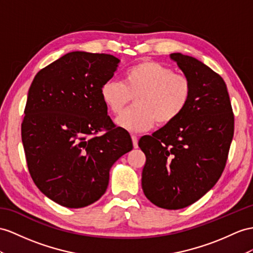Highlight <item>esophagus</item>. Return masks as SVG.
I'll list each match as a JSON object with an SVG mask.
<instances>
[{"instance_id":"obj_1","label":"esophagus","mask_w":253,"mask_h":253,"mask_svg":"<svg viewBox=\"0 0 253 253\" xmlns=\"http://www.w3.org/2000/svg\"><path fill=\"white\" fill-rule=\"evenodd\" d=\"M131 140H132V144L134 148H138V138L135 135H131Z\"/></svg>"}]
</instances>
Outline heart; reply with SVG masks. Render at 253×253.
I'll return each instance as SVG.
<instances>
[{
  "label": "heart",
  "instance_id": "b5f03b06",
  "mask_svg": "<svg viewBox=\"0 0 253 253\" xmlns=\"http://www.w3.org/2000/svg\"><path fill=\"white\" fill-rule=\"evenodd\" d=\"M191 94L188 78L154 61L129 67L123 75V83L108 80L100 86L101 100L113 114L121 113L135 97V106L115 121L119 127L130 132L146 131L155 122L159 126L171 124L185 111Z\"/></svg>",
  "mask_w": 253,
  "mask_h": 253
}]
</instances>
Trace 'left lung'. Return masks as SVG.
<instances>
[{
  "instance_id": "1",
  "label": "left lung",
  "mask_w": 253,
  "mask_h": 253,
  "mask_svg": "<svg viewBox=\"0 0 253 253\" xmlns=\"http://www.w3.org/2000/svg\"><path fill=\"white\" fill-rule=\"evenodd\" d=\"M170 59L191 82L188 106L178 118L139 146L145 154L142 189L161 209L179 210L209 192L224 170L234 134V115L225 82L192 56Z\"/></svg>"
}]
</instances>
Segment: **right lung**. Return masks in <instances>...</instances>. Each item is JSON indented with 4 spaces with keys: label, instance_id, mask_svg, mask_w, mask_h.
<instances>
[{
    "label": "right lung",
    "instance_id": "obj_1",
    "mask_svg": "<svg viewBox=\"0 0 253 253\" xmlns=\"http://www.w3.org/2000/svg\"><path fill=\"white\" fill-rule=\"evenodd\" d=\"M119 63L111 54L74 51L38 71L30 86L21 125L29 171L44 196L68 209L99 200L111 167L132 150L100 97Z\"/></svg>",
    "mask_w": 253,
    "mask_h": 253
}]
</instances>
